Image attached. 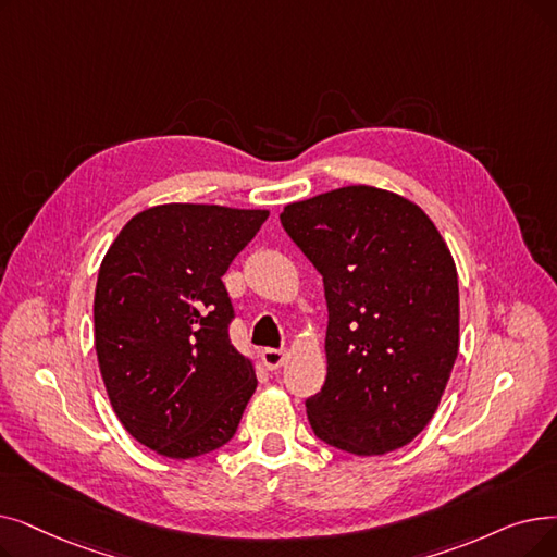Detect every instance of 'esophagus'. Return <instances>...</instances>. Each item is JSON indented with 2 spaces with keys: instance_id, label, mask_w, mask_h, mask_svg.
I'll use <instances>...</instances> for the list:
<instances>
[{
  "instance_id": "34e87169",
  "label": "esophagus",
  "mask_w": 557,
  "mask_h": 557,
  "mask_svg": "<svg viewBox=\"0 0 557 557\" xmlns=\"http://www.w3.org/2000/svg\"><path fill=\"white\" fill-rule=\"evenodd\" d=\"M261 359H263L265 369H269V371H275V369H280V367L284 364V361H286V350L265 348V350H261Z\"/></svg>"
}]
</instances>
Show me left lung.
<instances>
[{
	"instance_id": "obj_1",
	"label": "left lung",
	"mask_w": 557,
	"mask_h": 557,
	"mask_svg": "<svg viewBox=\"0 0 557 557\" xmlns=\"http://www.w3.org/2000/svg\"><path fill=\"white\" fill-rule=\"evenodd\" d=\"M325 284L327 377L307 400L325 444L403 448L440 407L459 350L453 255L428 213L394 190L342 186L280 213Z\"/></svg>"
}]
</instances>
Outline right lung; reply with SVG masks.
<instances>
[{"instance_id":"add662e5","label":"right lung","mask_w":557,"mask_h":557,"mask_svg":"<svg viewBox=\"0 0 557 557\" xmlns=\"http://www.w3.org/2000/svg\"><path fill=\"white\" fill-rule=\"evenodd\" d=\"M271 211L157 205L107 250L95 286V352L136 442L171 459L225 446L257 389V359L227 336L223 275Z\"/></svg>"}]
</instances>
